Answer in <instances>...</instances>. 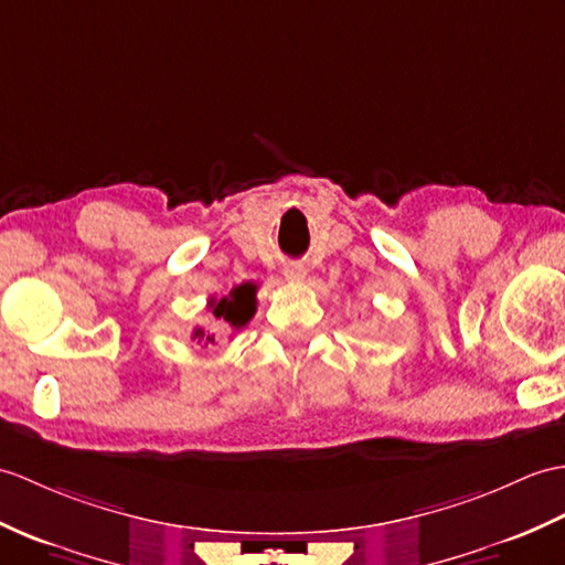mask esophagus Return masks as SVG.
Wrapping results in <instances>:
<instances>
[{
    "label": "esophagus",
    "mask_w": 565,
    "mask_h": 565,
    "mask_svg": "<svg viewBox=\"0 0 565 565\" xmlns=\"http://www.w3.org/2000/svg\"><path fill=\"white\" fill-rule=\"evenodd\" d=\"M281 274L286 281H303L306 279V269H303V265H298V262H286Z\"/></svg>",
    "instance_id": "esophagus-1"
}]
</instances>
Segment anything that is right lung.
I'll return each mask as SVG.
<instances>
[{"label": "right lung", "instance_id": "obj_1", "mask_svg": "<svg viewBox=\"0 0 565 565\" xmlns=\"http://www.w3.org/2000/svg\"><path fill=\"white\" fill-rule=\"evenodd\" d=\"M257 286L255 284H241L235 286L228 296L223 298H209V312L214 315L216 320L228 322L233 330H241L247 322L253 320L257 310ZM192 339L196 344H214V334L206 332L204 327H194Z\"/></svg>", "mask_w": 565, "mask_h": 565}]
</instances>
